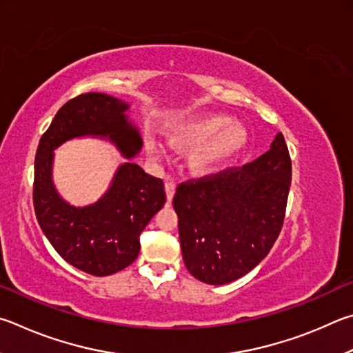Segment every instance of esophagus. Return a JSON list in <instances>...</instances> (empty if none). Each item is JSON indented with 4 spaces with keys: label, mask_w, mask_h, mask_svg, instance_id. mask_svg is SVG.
I'll return each mask as SVG.
<instances>
[{
    "label": "esophagus",
    "mask_w": 353,
    "mask_h": 353,
    "mask_svg": "<svg viewBox=\"0 0 353 353\" xmlns=\"http://www.w3.org/2000/svg\"><path fill=\"white\" fill-rule=\"evenodd\" d=\"M165 195L167 201L173 200V195H175V183L173 181H165Z\"/></svg>",
    "instance_id": "esophagus-1"
}]
</instances>
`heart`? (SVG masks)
<instances>
[{
  "instance_id": "heart-1",
  "label": "heart",
  "mask_w": 353,
  "mask_h": 353,
  "mask_svg": "<svg viewBox=\"0 0 353 353\" xmlns=\"http://www.w3.org/2000/svg\"><path fill=\"white\" fill-rule=\"evenodd\" d=\"M170 144L180 150H192L189 157V169L195 175L208 176L220 172L242 154L248 145V132L230 116L208 114L195 117L170 132ZM148 150L154 157H164V147L150 142Z\"/></svg>"
}]
</instances>
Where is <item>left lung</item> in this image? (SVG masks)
<instances>
[{"instance_id": "obj_1", "label": "left lung", "mask_w": 353, "mask_h": 353, "mask_svg": "<svg viewBox=\"0 0 353 353\" xmlns=\"http://www.w3.org/2000/svg\"><path fill=\"white\" fill-rule=\"evenodd\" d=\"M290 184L292 159L282 133L248 164L178 184L173 208L189 273L223 285L256 268L279 237Z\"/></svg>"}]
</instances>
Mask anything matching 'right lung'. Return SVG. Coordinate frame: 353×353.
<instances>
[{
  "instance_id": "obj_1",
  "label": "right lung",
  "mask_w": 353,
  "mask_h": 353,
  "mask_svg": "<svg viewBox=\"0 0 353 353\" xmlns=\"http://www.w3.org/2000/svg\"><path fill=\"white\" fill-rule=\"evenodd\" d=\"M128 105L102 92L68 101L43 133L35 154L34 209L54 250L72 267L110 276L138 257L139 236L165 203L164 183L134 163L117 169L108 192L94 205L76 208L57 194L52 178L54 148L79 136H108L125 158L141 150L142 139L128 121Z\"/></svg>"
}]
</instances>
